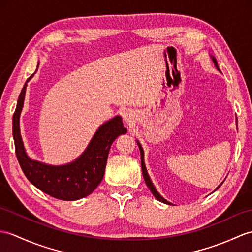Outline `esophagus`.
<instances>
[{
  "instance_id": "34e87169",
  "label": "esophagus",
  "mask_w": 252,
  "mask_h": 252,
  "mask_svg": "<svg viewBox=\"0 0 252 252\" xmlns=\"http://www.w3.org/2000/svg\"><path fill=\"white\" fill-rule=\"evenodd\" d=\"M124 118H125L126 121H130V120H131V115L126 112V113L124 114Z\"/></svg>"
}]
</instances>
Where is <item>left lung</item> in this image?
<instances>
[{"mask_svg":"<svg viewBox=\"0 0 252 252\" xmlns=\"http://www.w3.org/2000/svg\"><path fill=\"white\" fill-rule=\"evenodd\" d=\"M213 61H214V63H215V66L217 67V68H219V67H218V64H217V61H216V59H215L214 57H213ZM137 145H138L139 150H140V163H142V171H143V176H144L146 185H147V187L150 189L151 193H153V194L155 195V197L157 198V200H159L160 202L165 203V204H171L169 202H167L166 200H164V198H163V197L159 194V193H158V191L156 190V188L154 187L153 183H151V180H150V178H149V176H148V174H147V169H146V167H145V163H144V151H143V148H142V146L139 145L138 142H137ZM220 186H221V185H220ZM220 186H219V187H220ZM219 187H218V188H219ZM218 188H217V189H218Z\"/></svg>","mask_w":252,"mask_h":252,"instance_id":"obj_1","label":"left lung"}]
</instances>
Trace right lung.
<instances>
[{
    "mask_svg": "<svg viewBox=\"0 0 252 252\" xmlns=\"http://www.w3.org/2000/svg\"><path fill=\"white\" fill-rule=\"evenodd\" d=\"M28 78L18 97L13 116L15 151L22 172L40 191L62 201H76L95 190L101 183L108 153L114 140L126 133L121 117L117 116L98 128L85 153L66 165L51 166L33 161L26 154L19 130V116L23 106Z\"/></svg>",
    "mask_w": 252,
    "mask_h": 252,
    "instance_id": "1",
    "label": "right lung"
}]
</instances>
